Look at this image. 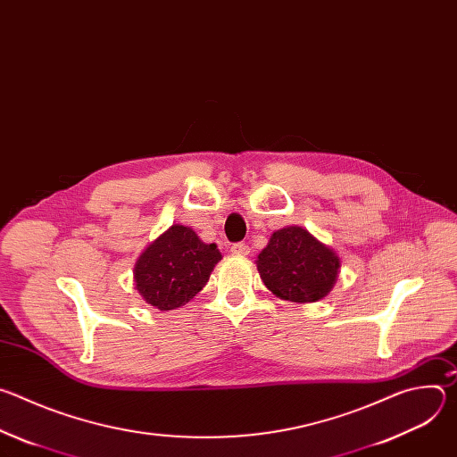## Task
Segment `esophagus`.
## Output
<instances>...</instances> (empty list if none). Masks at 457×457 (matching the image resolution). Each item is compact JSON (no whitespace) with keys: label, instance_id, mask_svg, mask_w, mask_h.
<instances>
[{"label":"esophagus","instance_id":"esophagus-1","mask_svg":"<svg viewBox=\"0 0 457 457\" xmlns=\"http://www.w3.org/2000/svg\"><path fill=\"white\" fill-rule=\"evenodd\" d=\"M231 253L237 256H245V254H249V245L244 242H237L231 245Z\"/></svg>","mask_w":457,"mask_h":457}]
</instances>
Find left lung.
<instances>
[{
  "instance_id": "obj_1",
  "label": "left lung",
  "mask_w": 457,
  "mask_h": 457,
  "mask_svg": "<svg viewBox=\"0 0 457 457\" xmlns=\"http://www.w3.org/2000/svg\"><path fill=\"white\" fill-rule=\"evenodd\" d=\"M256 270L273 295L307 303L329 295L338 277L340 258L307 229L289 226L271 235L256 258Z\"/></svg>"
}]
</instances>
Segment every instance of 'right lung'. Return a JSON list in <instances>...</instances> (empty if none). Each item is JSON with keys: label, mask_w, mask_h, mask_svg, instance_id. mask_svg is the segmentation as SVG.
Segmentation results:
<instances>
[{"label": "right lung", "mask_w": 457, "mask_h": 457, "mask_svg": "<svg viewBox=\"0 0 457 457\" xmlns=\"http://www.w3.org/2000/svg\"><path fill=\"white\" fill-rule=\"evenodd\" d=\"M220 258L217 244H204L191 228L173 224L139 256L136 289L159 311L177 309L206 286Z\"/></svg>", "instance_id": "1"}]
</instances>
